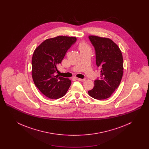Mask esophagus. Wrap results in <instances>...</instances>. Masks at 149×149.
Returning a JSON list of instances; mask_svg holds the SVG:
<instances>
[{"label":"esophagus","mask_w":149,"mask_h":149,"mask_svg":"<svg viewBox=\"0 0 149 149\" xmlns=\"http://www.w3.org/2000/svg\"><path fill=\"white\" fill-rule=\"evenodd\" d=\"M75 79L79 80V81H85V79H80V78H75Z\"/></svg>","instance_id":"obj_1"}]
</instances>
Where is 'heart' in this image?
Instances as JSON below:
<instances>
[{"label": "heart", "mask_w": 149, "mask_h": 149, "mask_svg": "<svg viewBox=\"0 0 149 149\" xmlns=\"http://www.w3.org/2000/svg\"><path fill=\"white\" fill-rule=\"evenodd\" d=\"M78 48L80 51H84V50H91V49L88 46V45L85 42L79 43V44L78 45Z\"/></svg>", "instance_id": "obj_1"}]
</instances>
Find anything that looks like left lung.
<instances>
[{"mask_svg": "<svg viewBox=\"0 0 149 149\" xmlns=\"http://www.w3.org/2000/svg\"><path fill=\"white\" fill-rule=\"evenodd\" d=\"M96 54V64L100 68V78L94 80V86L88 91L94 99L109 98L118 87L123 73V56L120 49L106 37L89 36Z\"/></svg>", "mask_w": 149, "mask_h": 149, "instance_id": "8db88e82", "label": "left lung"}]
</instances>
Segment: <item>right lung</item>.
<instances>
[{
  "instance_id": "add662e5",
  "label": "right lung",
  "mask_w": 149,
  "mask_h": 149,
  "mask_svg": "<svg viewBox=\"0 0 149 149\" xmlns=\"http://www.w3.org/2000/svg\"><path fill=\"white\" fill-rule=\"evenodd\" d=\"M75 37L59 36L45 40L36 48L32 58V77L36 87L50 99L63 97L71 85V80L55 75L57 66L75 42Z\"/></svg>"
}]
</instances>
